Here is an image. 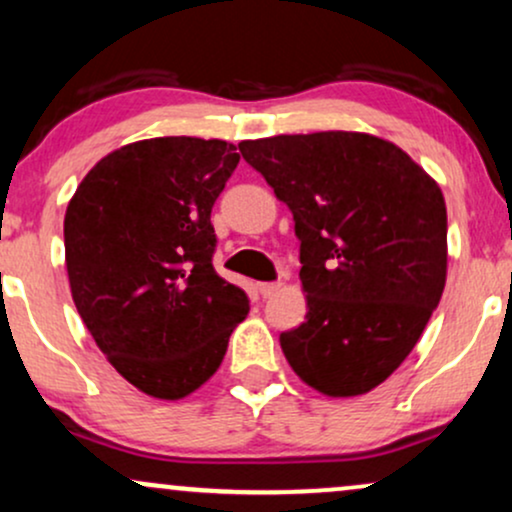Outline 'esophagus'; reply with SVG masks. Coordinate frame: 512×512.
I'll use <instances>...</instances> for the list:
<instances>
[{"label":"esophagus","instance_id":"esophagus-1","mask_svg":"<svg viewBox=\"0 0 512 512\" xmlns=\"http://www.w3.org/2000/svg\"><path fill=\"white\" fill-rule=\"evenodd\" d=\"M279 289H281L279 281H262V284H257V291H260V296H262V298L274 296V293L279 291Z\"/></svg>","mask_w":512,"mask_h":512}]
</instances>
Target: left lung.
Wrapping results in <instances>:
<instances>
[{
    "instance_id": "8db88e82",
    "label": "left lung",
    "mask_w": 512,
    "mask_h": 512,
    "mask_svg": "<svg viewBox=\"0 0 512 512\" xmlns=\"http://www.w3.org/2000/svg\"><path fill=\"white\" fill-rule=\"evenodd\" d=\"M240 154L291 209L308 313L281 332L286 361L322 395L354 397L402 366L438 308L448 269L440 187L385 139L281 134Z\"/></svg>"
}]
</instances>
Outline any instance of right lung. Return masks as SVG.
Returning a JSON list of instances; mask_svg holds the SVG:
<instances>
[{
    "instance_id": "right-lung-1",
    "label": "right lung",
    "mask_w": 512,
    "mask_h": 512,
    "mask_svg": "<svg viewBox=\"0 0 512 512\" xmlns=\"http://www.w3.org/2000/svg\"><path fill=\"white\" fill-rule=\"evenodd\" d=\"M238 161L221 139H146L98 161L67 207L76 310L117 373L151 397L207 383L250 310L211 262V207Z\"/></svg>"
}]
</instances>
